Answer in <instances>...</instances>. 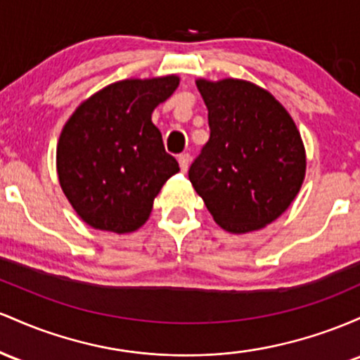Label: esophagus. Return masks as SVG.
I'll return each mask as SVG.
<instances>
[{
    "label": "esophagus",
    "instance_id": "1",
    "mask_svg": "<svg viewBox=\"0 0 360 360\" xmlns=\"http://www.w3.org/2000/svg\"><path fill=\"white\" fill-rule=\"evenodd\" d=\"M188 163H191V155H188V153H181V155H179V165L181 172H187Z\"/></svg>",
    "mask_w": 360,
    "mask_h": 360
}]
</instances>
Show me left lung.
<instances>
[{"mask_svg": "<svg viewBox=\"0 0 360 360\" xmlns=\"http://www.w3.org/2000/svg\"><path fill=\"white\" fill-rule=\"evenodd\" d=\"M211 136L188 179L229 233H250L276 221L300 192L306 172L301 134L284 107L245 79H197Z\"/></svg>", "mask_w": 360, "mask_h": 360, "instance_id": "1", "label": "left lung"}]
</instances>
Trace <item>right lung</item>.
Wrapping results in <instances>:
<instances>
[{"label":"right lung","mask_w":360,"mask_h":360,"mask_svg":"<svg viewBox=\"0 0 360 360\" xmlns=\"http://www.w3.org/2000/svg\"><path fill=\"white\" fill-rule=\"evenodd\" d=\"M179 76L124 79L84 100L60 132L56 163L64 195L91 228L132 233L179 163L165 151L151 114Z\"/></svg>","instance_id":"1"}]
</instances>
